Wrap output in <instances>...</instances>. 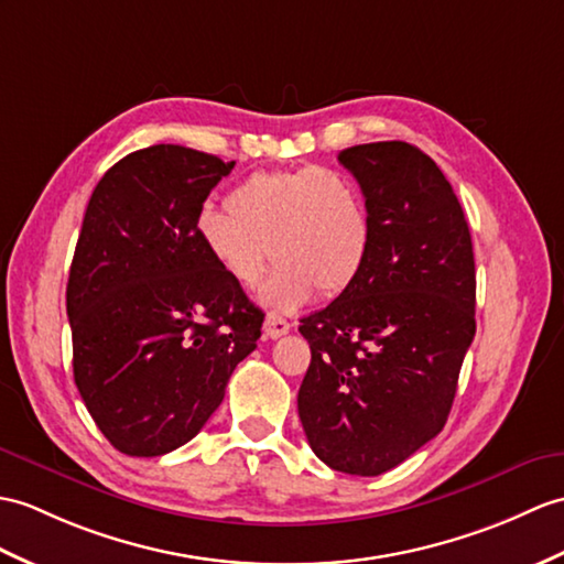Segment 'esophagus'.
<instances>
[{
	"instance_id": "esophagus-1",
	"label": "esophagus",
	"mask_w": 564,
	"mask_h": 564,
	"mask_svg": "<svg viewBox=\"0 0 564 564\" xmlns=\"http://www.w3.org/2000/svg\"><path fill=\"white\" fill-rule=\"evenodd\" d=\"M291 332V324H288V319H283L281 314H276V312H269L267 314V319H264V334L269 336V338H279V336H283V334H288Z\"/></svg>"
}]
</instances>
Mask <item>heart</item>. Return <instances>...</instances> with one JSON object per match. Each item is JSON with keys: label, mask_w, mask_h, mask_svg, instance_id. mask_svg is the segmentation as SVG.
<instances>
[{"label": "heart", "mask_w": 564, "mask_h": 564, "mask_svg": "<svg viewBox=\"0 0 564 564\" xmlns=\"http://www.w3.org/2000/svg\"><path fill=\"white\" fill-rule=\"evenodd\" d=\"M228 212H204L196 235L214 264L240 288H257L276 261L261 300L295 310L338 297L360 279L372 252V218L358 182L322 165L257 173L226 199Z\"/></svg>", "instance_id": "heart-1"}]
</instances>
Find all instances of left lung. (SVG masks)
Listing matches in <instances>:
<instances>
[{"instance_id":"8db88e82","label":"left lung","mask_w":564,"mask_h":564,"mask_svg":"<svg viewBox=\"0 0 564 564\" xmlns=\"http://www.w3.org/2000/svg\"><path fill=\"white\" fill-rule=\"evenodd\" d=\"M338 163L368 199L372 252L346 293L300 319L312 360L297 413L326 466L379 476L447 423L476 336V261L462 204L421 149L360 143Z\"/></svg>"}]
</instances>
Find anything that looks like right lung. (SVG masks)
Segmentation results:
<instances>
[{
	"instance_id": "add662e5",
	"label": "right lung",
	"mask_w": 564,
	"mask_h": 564,
	"mask_svg": "<svg viewBox=\"0 0 564 564\" xmlns=\"http://www.w3.org/2000/svg\"><path fill=\"white\" fill-rule=\"evenodd\" d=\"M232 165L159 143L124 155L90 194L67 283L74 382L122 454L189 442L257 348L264 312L196 235Z\"/></svg>"
}]
</instances>
